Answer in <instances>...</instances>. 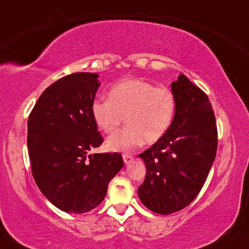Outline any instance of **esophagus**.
<instances>
[{
    "label": "esophagus",
    "instance_id": "obj_1",
    "mask_svg": "<svg viewBox=\"0 0 249 249\" xmlns=\"http://www.w3.org/2000/svg\"><path fill=\"white\" fill-rule=\"evenodd\" d=\"M123 160H124L125 164H128V163H131L132 161H133L134 157L130 155V154H124V155H123Z\"/></svg>",
    "mask_w": 249,
    "mask_h": 249
}]
</instances>
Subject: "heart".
Masks as SVG:
<instances>
[{"label": "heart", "mask_w": 249, "mask_h": 249, "mask_svg": "<svg viewBox=\"0 0 249 249\" xmlns=\"http://www.w3.org/2000/svg\"><path fill=\"white\" fill-rule=\"evenodd\" d=\"M175 94L140 78H125L110 88L107 100H95L90 107L96 126L107 134L126 127L107 140V148L130 153L143 141L160 140L171 126L176 115Z\"/></svg>", "instance_id": "heart-1"}]
</instances>
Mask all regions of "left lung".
<instances>
[{"label":"left lung","mask_w":249,"mask_h":249,"mask_svg":"<svg viewBox=\"0 0 249 249\" xmlns=\"http://www.w3.org/2000/svg\"><path fill=\"white\" fill-rule=\"evenodd\" d=\"M177 108L168 132L140 154L146 178L138 188L144 206L161 215L187 207L202 188L216 157L217 126L207 94L180 74L171 84Z\"/></svg>","instance_id":"obj_1"}]
</instances>
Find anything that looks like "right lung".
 I'll return each mask as SVG.
<instances>
[{
  "label": "right lung",
  "instance_id": "obj_1",
  "mask_svg": "<svg viewBox=\"0 0 249 249\" xmlns=\"http://www.w3.org/2000/svg\"><path fill=\"white\" fill-rule=\"evenodd\" d=\"M99 74L75 72L47 87L28 116L27 147L37 187L63 212L83 213L105 199L123 168L119 153L89 154L103 142L90 107Z\"/></svg>",
  "mask_w": 249,
  "mask_h": 249
}]
</instances>
